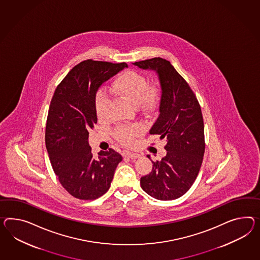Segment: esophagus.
I'll use <instances>...</instances> for the list:
<instances>
[{"label":"esophagus","instance_id":"34e87169","mask_svg":"<svg viewBox=\"0 0 260 260\" xmlns=\"http://www.w3.org/2000/svg\"><path fill=\"white\" fill-rule=\"evenodd\" d=\"M124 156H126V157H129V158H131V159H136V158H139L140 156V154L139 153H129V152H126V153H124L123 154Z\"/></svg>","mask_w":260,"mask_h":260}]
</instances>
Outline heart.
<instances>
[{
	"label": "heart",
	"mask_w": 260,
	"mask_h": 260,
	"mask_svg": "<svg viewBox=\"0 0 260 260\" xmlns=\"http://www.w3.org/2000/svg\"><path fill=\"white\" fill-rule=\"evenodd\" d=\"M146 77L135 71H127L120 74L115 80L111 89L113 93L132 103L138 108L151 110L156 105L159 97V89L156 86H147ZM95 112L102 120L107 115L108 98L99 92L95 98ZM140 125L121 126L116 131V138L124 145H131L134 138L141 132Z\"/></svg>",
	"instance_id": "b5f03b06"
}]
</instances>
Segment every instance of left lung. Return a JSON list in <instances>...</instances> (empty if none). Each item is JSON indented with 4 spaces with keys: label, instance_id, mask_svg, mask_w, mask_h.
Here are the masks:
<instances>
[{
    "label": "left lung",
    "instance_id": "1",
    "mask_svg": "<svg viewBox=\"0 0 260 260\" xmlns=\"http://www.w3.org/2000/svg\"><path fill=\"white\" fill-rule=\"evenodd\" d=\"M133 64L142 70L154 71L158 75L159 116L150 134L159 135L160 140L167 141L166 155L159 161H152L153 170L140 178V186L157 200H174L192 186L203 162L206 144L200 105L170 61L154 57Z\"/></svg>",
    "mask_w": 260,
    "mask_h": 260
}]
</instances>
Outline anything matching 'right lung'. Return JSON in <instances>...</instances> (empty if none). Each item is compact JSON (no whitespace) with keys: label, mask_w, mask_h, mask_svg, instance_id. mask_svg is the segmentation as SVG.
Instances as JSON below:
<instances>
[{"label":"right lung","mask_w":260,"mask_h":260,"mask_svg":"<svg viewBox=\"0 0 260 260\" xmlns=\"http://www.w3.org/2000/svg\"><path fill=\"white\" fill-rule=\"evenodd\" d=\"M126 63L87 59L56 87L47 118L45 143L53 172L74 198L95 200L107 192L122 156L113 149L94 158L88 132L97 123L95 97L101 85Z\"/></svg>","instance_id":"1"}]
</instances>
